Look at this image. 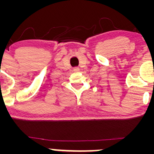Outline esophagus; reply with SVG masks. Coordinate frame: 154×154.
I'll return each instance as SVG.
<instances>
[{
	"mask_svg": "<svg viewBox=\"0 0 154 154\" xmlns=\"http://www.w3.org/2000/svg\"><path fill=\"white\" fill-rule=\"evenodd\" d=\"M73 69H74V71H75V72H79V67H75Z\"/></svg>",
	"mask_w": 154,
	"mask_h": 154,
	"instance_id": "obj_1",
	"label": "esophagus"
}]
</instances>
